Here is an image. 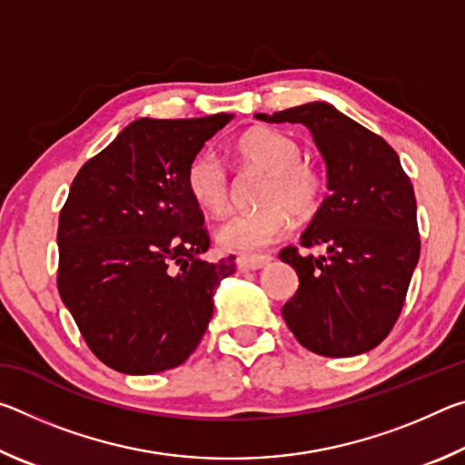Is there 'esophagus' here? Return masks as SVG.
<instances>
[{
    "instance_id": "34e87169",
    "label": "esophagus",
    "mask_w": 465,
    "mask_h": 465,
    "mask_svg": "<svg viewBox=\"0 0 465 465\" xmlns=\"http://www.w3.org/2000/svg\"><path fill=\"white\" fill-rule=\"evenodd\" d=\"M272 261L271 256H238L240 271H258Z\"/></svg>"
}]
</instances>
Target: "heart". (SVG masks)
I'll return each mask as SVG.
<instances>
[{
    "instance_id": "1",
    "label": "heart",
    "mask_w": 465,
    "mask_h": 465,
    "mask_svg": "<svg viewBox=\"0 0 465 465\" xmlns=\"http://www.w3.org/2000/svg\"><path fill=\"white\" fill-rule=\"evenodd\" d=\"M235 153L248 166L261 168V209L235 213L217 227L215 238L225 250L256 254L289 232L291 215L312 217L324 196V176L302 160V145L277 129H252L238 139ZM186 188L193 201L211 215H222L230 204V174L215 153H199L186 170Z\"/></svg>"
}]
</instances>
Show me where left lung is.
Instances as JSON below:
<instances>
[{
	"mask_svg": "<svg viewBox=\"0 0 465 465\" xmlns=\"http://www.w3.org/2000/svg\"><path fill=\"white\" fill-rule=\"evenodd\" d=\"M266 123H302L326 162L328 196L302 246L328 254L279 258L299 277L282 305L299 344L322 357H355L375 349L402 312L420 256L414 188L391 145L326 102L256 114Z\"/></svg>",
	"mask_w": 465,
	"mask_h": 465,
	"instance_id": "obj_1",
	"label": "left lung"
}]
</instances>
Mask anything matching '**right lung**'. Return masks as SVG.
Instances as JSON below:
<instances>
[{"mask_svg": "<svg viewBox=\"0 0 465 465\" xmlns=\"http://www.w3.org/2000/svg\"><path fill=\"white\" fill-rule=\"evenodd\" d=\"M232 119H137L74 178L59 213L57 287L110 369H174L209 326L215 289L235 262L203 258L211 240L186 170Z\"/></svg>", "mask_w": 465, "mask_h": 465, "instance_id": "add662e5", "label": "right lung"}]
</instances>
